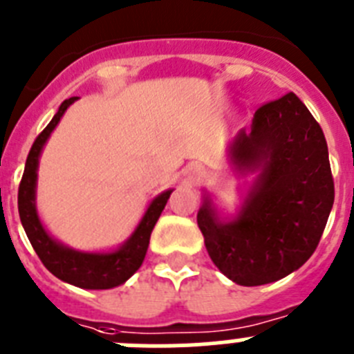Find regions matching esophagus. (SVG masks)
<instances>
[{
    "label": "esophagus",
    "mask_w": 354,
    "mask_h": 354,
    "mask_svg": "<svg viewBox=\"0 0 354 354\" xmlns=\"http://www.w3.org/2000/svg\"><path fill=\"white\" fill-rule=\"evenodd\" d=\"M185 174H187V178L192 181V183H197V181H201L206 176V171H204V167L201 166V164L192 162V164H188V166L185 167Z\"/></svg>",
    "instance_id": "obj_1"
}]
</instances>
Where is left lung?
<instances>
[{"instance_id": "obj_1", "label": "left lung", "mask_w": 354, "mask_h": 354, "mask_svg": "<svg viewBox=\"0 0 354 354\" xmlns=\"http://www.w3.org/2000/svg\"><path fill=\"white\" fill-rule=\"evenodd\" d=\"M229 162L257 173L232 216L204 190L197 225L214 266L241 286H260L309 260L333 206L325 136L293 92L255 111L252 129L229 143Z\"/></svg>"}]
</instances>
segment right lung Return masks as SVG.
Returning a JSON list of instances; mask_svg holds the SVG:
<instances>
[{
  "label": "right lung",
  "instance_id": "right-lung-1",
  "mask_svg": "<svg viewBox=\"0 0 354 354\" xmlns=\"http://www.w3.org/2000/svg\"><path fill=\"white\" fill-rule=\"evenodd\" d=\"M77 99L78 97L66 99L59 106L50 124L43 129L41 134L32 143L28 160H26L21 187H19V214H21L22 227L28 234L29 243L35 248L36 255L55 277L73 286H78V288L110 290L124 285L141 267L145 255H147L148 244H150L151 230H153L162 209L166 207L167 199L173 194V188H167L150 201L134 232L115 250L80 252V250L66 246L64 243L55 239L41 223L38 207H36L38 166L43 147L47 145L48 138L61 122L62 115Z\"/></svg>",
  "mask_w": 354,
  "mask_h": 354
}]
</instances>
